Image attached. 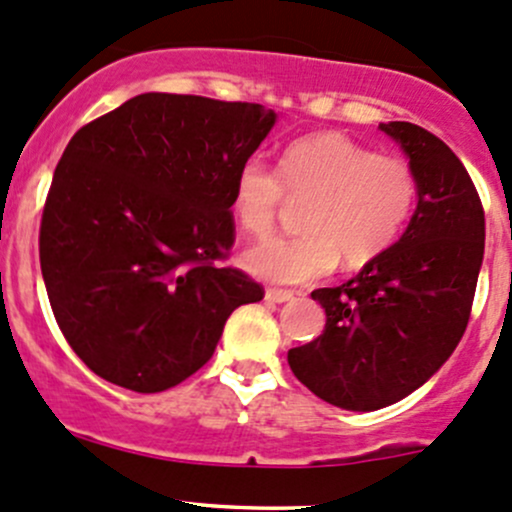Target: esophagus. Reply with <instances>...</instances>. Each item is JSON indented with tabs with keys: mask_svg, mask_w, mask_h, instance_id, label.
<instances>
[{
	"mask_svg": "<svg viewBox=\"0 0 512 512\" xmlns=\"http://www.w3.org/2000/svg\"><path fill=\"white\" fill-rule=\"evenodd\" d=\"M265 296H267V301H272V303H284V301L294 299V291L277 289V286H269V289L265 291Z\"/></svg>",
	"mask_w": 512,
	"mask_h": 512,
	"instance_id": "34e87169",
	"label": "esophagus"
}]
</instances>
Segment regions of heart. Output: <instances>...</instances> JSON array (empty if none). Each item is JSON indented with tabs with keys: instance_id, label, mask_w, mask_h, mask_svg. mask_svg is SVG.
Listing matches in <instances>:
<instances>
[{
	"instance_id": "1",
	"label": "heart",
	"mask_w": 512,
	"mask_h": 512,
	"mask_svg": "<svg viewBox=\"0 0 512 512\" xmlns=\"http://www.w3.org/2000/svg\"><path fill=\"white\" fill-rule=\"evenodd\" d=\"M289 199L308 201L306 235L255 247L245 265L269 282H311L340 257L350 269L369 265L401 238L418 204V174L403 157L333 131L294 140L279 172L260 157H247L235 172L233 216L252 238L277 230Z\"/></svg>"
}]
</instances>
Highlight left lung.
<instances>
[{
	"instance_id": "obj_1",
	"label": "left lung",
	"mask_w": 512,
	"mask_h": 512,
	"mask_svg": "<svg viewBox=\"0 0 512 512\" xmlns=\"http://www.w3.org/2000/svg\"><path fill=\"white\" fill-rule=\"evenodd\" d=\"M418 174V209L406 233L357 277L313 299L325 330L289 350V367L318 398L376 411L423 386L462 340L471 316L486 218L457 155L408 121L381 123Z\"/></svg>"
}]
</instances>
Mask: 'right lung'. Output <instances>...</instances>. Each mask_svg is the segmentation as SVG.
I'll use <instances>...</instances> for the list:
<instances>
[{
	"instance_id": "1",
	"label": "right lung",
	"mask_w": 512,
	"mask_h": 512,
	"mask_svg": "<svg viewBox=\"0 0 512 512\" xmlns=\"http://www.w3.org/2000/svg\"><path fill=\"white\" fill-rule=\"evenodd\" d=\"M274 119L250 101L148 92L67 143L38 255L65 340L101 379L172 389L209 362L235 308L262 301V284L218 262L235 243V172Z\"/></svg>"
}]
</instances>
